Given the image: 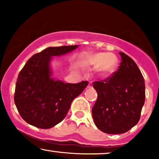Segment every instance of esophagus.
<instances>
[{"label": "esophagus", "instance_id": "esophagus-1", "mask_svg": "<svg viewBox=\"0 0 159 159\" xmlns=\"http://www.w3.org/2000/svg\"><path fill=\"white\" fill-rule=\"evenodd\" d=\"M88 87V88H90V87H92V83H91V82L90 81V82H89V84H88V87Z\"/></svg>", "mask_w": 159, "mask_h": 159}]
</instances>
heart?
Wrapping results in <instances>:
<instances>
[{"label": "heart", "mask_w": 159, "mask_h": 159, "mask_svg": "<svg viewBox=\"0 0 159 159\" xmlns=\"http://www.w3.org/2000/svg\"><path fill=\"white\" fill-rule=\"evenodd\" d=\"M82 65L92 68H98L102 75L113 72L117 65V60L111 53L100 52L96 54H87L81 57Z\"/></svg>", "instance_id": "1"}]
</instances>
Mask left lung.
<instances>
[{"label": "left lung", "instance_id": "obj_1", "mask_svg": "<svg viewBox=\"0 0 159 159\" xmlns=\"http://www.w3.org/2000/svg\"><path fill=\"white\" fill-rule=\"evenodd\" d=\"M119 69L111 77L93 82L98 98L92 109L94 123L107 134H123L139 121L145 102V83L132 58L120 52Z\"/></svg>", "mask_w": 159, "mask_h": 159}]
</instances>
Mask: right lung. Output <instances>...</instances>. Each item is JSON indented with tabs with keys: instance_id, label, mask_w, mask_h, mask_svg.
Segmentation results:
<instances>
[{
	"instance_id": "add662e5",
	"label": "right lung",
	"mask_w": 159,
	"mask_h": 159,
	"mask_svg": "<svg viewBox=\"0 0 159 159\" xmlns=\"http://www.w3.org/2000/svg\"><path fill=\"white\" fill-rule=\"evenodd\" d=\"M78 45L48 47L33 55L20 71L16 84V106L22 119L39 129H50L65 118L73 99L88 81L69 84L52 78V57L61 56Z\"/></svg>"
}]
</instances>
